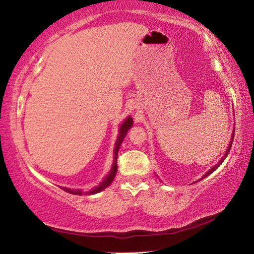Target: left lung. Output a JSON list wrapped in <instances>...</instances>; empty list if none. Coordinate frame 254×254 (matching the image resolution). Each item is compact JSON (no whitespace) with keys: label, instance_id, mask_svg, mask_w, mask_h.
<instances>
[{"label":"left lung","instance_id":"8db88e82","mask_svg":"<svg viewBox=\"0 0 254 254\" xmlns=\"http://www.w3.org/2000/svg\"><path fill=\"white\" fill-rule=\"evenodd\" d=\"M234 132H235V130H234ZM233 139H234V133H233V135H232V139H230V143H229L228 148H227V150H226V154L224 155V157H222V158H221V160H220V161H219V162H218V163H217V164H215V165L213 166V168H211V169L209 170V171H207V172L205 173V175H204V177L202 178V179H204V178H205V177H207V176H209V175H211V173H212V172H213V171H214V170H217V168H219V165H221V163H222V162H224V161H225V158L227 157V155H228V153H229V151H230V148H232V143H233Z\"/></svg>","mask_w":254,"mask_h":254}]
</instances>
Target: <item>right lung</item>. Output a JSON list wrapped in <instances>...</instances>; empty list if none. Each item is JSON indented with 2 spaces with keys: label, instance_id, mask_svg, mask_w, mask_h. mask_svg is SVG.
<instances>
[{
  "label": "right lung",
  "instance_id": "obj_1",
  "mask_svg": "<svg viewBox=\"0 0 254 254\" xmlns=\"http://www.w3.org/2000/svg\"><path fill=\"white\" fill-rule=\"evenodd\" d=\"M132 124H133V120H132V117H130V116H128L127 119L122 123V126H121V127H120V134H119V137H117L116 143H115V149H114V154H115L114 158H115V160H114V163H113L111 172H109V175L105 178L103 183H101L100 185H98L96 188L91 189V190L86 192V194H96V192H99L101 190H104L106 187H108L109 185L113 183V180H114V178L116 176V172H117V163H116L117 153H119L121 143H122L123 139L126 138L127 131L131 128ZM63 189L65 191L69 192V194H73V195H82L83 194V192L79 190V189H69V188H65V187H63Z\"/></svg>",
  "mask_w": 254,
  "mask_h": 254
}]
</instances>
